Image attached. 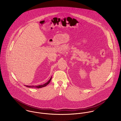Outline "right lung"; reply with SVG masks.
<instances>
[{
  "instance_id": "1",
  "label": "right lung",
  "mask_w": 121,
  "mask_h": 121,
  "mask_svg": "<svg viewBox=\"0 0 121 121\" xmlns=\"http://www.w3.org/2000/svg\"><path fill=\"white\" fill-rule=\"evenodd\" d=\"M51 79H52V77H51L50 80L47 82H46V83H45L43 85H38V86H27V85H26V86H27L28 87H31V88H41V87H44V86H46L47 85H48L49 83V82H50V81L51 80Z\"/></svg>"
}]
</instances>
